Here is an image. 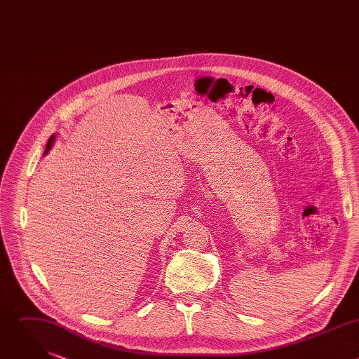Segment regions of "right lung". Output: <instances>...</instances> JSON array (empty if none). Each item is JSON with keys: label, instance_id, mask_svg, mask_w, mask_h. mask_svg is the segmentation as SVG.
Returning a JSON list of instances; mask_svg holds the SVG:
<instances>
[{"label": "right lung", "instance_id": "add662e5", "mask_svg": "<svg viewBox=\"0 0 359 359\" xmlns=\"http://www.w3.org/2000/svg\"><path fill=\"white\" fill-rule=\"evenodd\" d=\"M55 139H57V136L55 135H53L49 137V140H48V143H46V147H45V151H43V155H46V153L50 150V147L54 146V143H55Z\"/></svg>", "mask_w": 359, "mask_h": 359}]
</instances>
